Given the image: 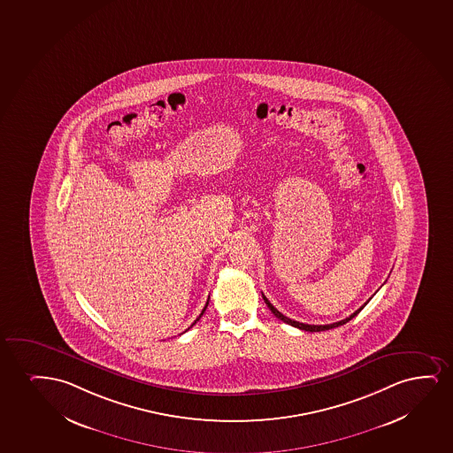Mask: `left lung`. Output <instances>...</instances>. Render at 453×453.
I'll use <instances>...</instances> for the list:
<instances>
[{"instance_id":"8db88e82","label":"left lung","mask_w":453,"mask_h":453,"mask_svg":"<svg viewBox=\"0 0 453 453\" xmlns=\"http://www.w3.org/2000/svg\"><path fill=\"white\" fill-rule=\"evenodd\" d=\"M263 300H265V304H267V307L271 309L272 313L275 315L278 319H281V321H284L286 324H290V326H294V327H298V329L301 330H306V332H321V330H329L334 329V327H338V326H342V324L349 323L352 318L357 317L358 315L359 311H363L365 309V306L359 307L358 311H353L352 315L350 317H347L346 319H341V321H338V323H332V324H324V326H315V324H304L300 323V321H295V319H290V318L284 317L282 315L281 311H276L275 307L272 306L271 301L267 300L265 298V295H263Z\"/></svg>"}]
</instances>
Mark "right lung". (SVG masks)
I'll list each match as a JSON object with an SVG mask.
<instances>
[{
    "label": "right lung",
    "instance_id": "1",
    "mask_svg": "<svg viewBox=\"0 0 453 453\" xmlns=\"http://www.w3.org/2000/svg\"><path fill=\"white\" fill-rule=\"evenodd\" d=\"M207 304H209V301H207L206 306H204V309H203V311H201L200 317L196 318V321H198V319H200V318L203 317V313H204V311H206L207 309ZM196 321H195V323H196ZM194 324H192V326H194ZM192 326H190V327H192ZM190 327H188V329H190Z\"/></svg>",
    "mask_w": 453,
    "mask_h": 453
}]
</instances>
